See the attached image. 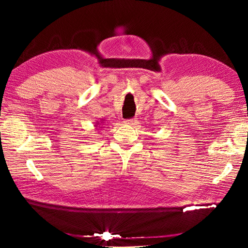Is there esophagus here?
Masks as SVG:
<instances>
[{
    "mask_svg": "<svg viewBox=\"0 0 248 248\" xmlns=\"http://www.w3.org/2000/svg\"><path fill=\"white\" fill-rule=\"evenodd\" d=\"M124 124H129V125H135V124H138V120H136V118L128 119V120H124Z\"/></svg>",
    "mask_w": 248,
    "mask_h": 248,
    "instance_id": "esophagus-1",
    "label": "esophagus"
}]
</instances>
